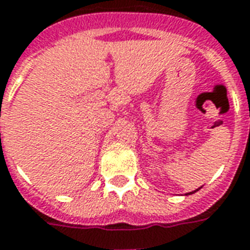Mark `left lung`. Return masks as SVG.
I'll return each mask as SVG.
<instances>
[{
  "instance_id": "obj_1",
  "label": "left lung",
  "mask_w": 250,
  "mask_h": 250,
  "mask_svg": "<svg viewBox=\"0 0 250 250\" xmlns=\"http://www.w3.org/2000/svg\"><path fill=\"white\" fill-rule=\"evenodd\" d=\"M196 191H199V189H196ZM196 191H193V192H189V193H188V195H191V193H195Z\"/></svg>"
}]
</instances>
